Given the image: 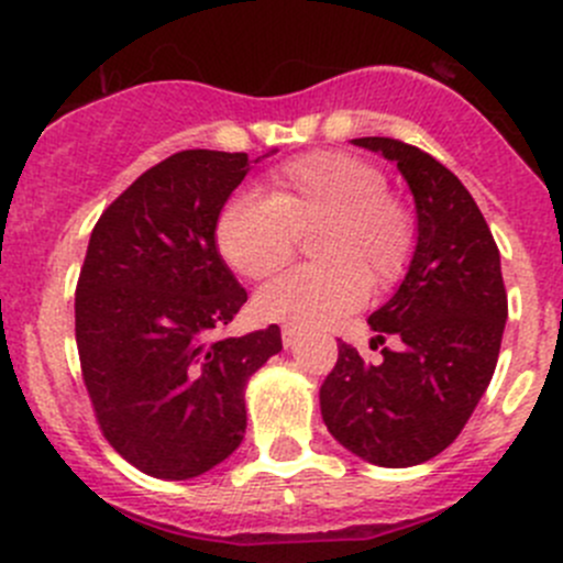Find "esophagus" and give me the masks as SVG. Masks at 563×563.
I'll return each instance as SVG.
<instances>
[{"label": "esophagus", "instance_id": "34e87169", "mask_svg": "<svg viewBox=\"0 0 563 563\" xmlns=\"http://www.w3.org/2000/svg\"><path fill=\"white\" fill-rule=\"evenodd\" d=\"M280 338H283V345H286V349H291V345H297L299 332H297V329H294V327H283Z\"/></svg>", "mask_w": 563, "mask_h": 563}]
</instances>
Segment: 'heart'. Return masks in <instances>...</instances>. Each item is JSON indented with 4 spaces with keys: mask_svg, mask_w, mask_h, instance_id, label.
<instances>
[{
    "mask_svg": "<svg viewBox=\"0 0 563 563\" xmlns=\"http://www.w3.org/2000/svg\"><path fill=\"white\" fill-rule=\"evenodd\" d=\"M318 222L313 255L321 261L261 288L253 308L264 321L334 327L362 308L367 280L389 288L411 266L413 212L387 192L382 168L349 152L294 157L269 174V192H234L220 209L214 242L231 269L266 280L294 258L299 231Z\"/></svg>",
    "mask_w": 563,
    "mask_h": 563,
    "instance_id": "heart-1",
    "label": "heart"
}]
</instances>
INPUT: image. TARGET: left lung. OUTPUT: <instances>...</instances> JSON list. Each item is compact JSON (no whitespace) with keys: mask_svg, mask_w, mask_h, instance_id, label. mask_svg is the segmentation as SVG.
Masks as SVG:
<instances>
[{"mask_svg":"<svg viewBox=\"0 0 563 563\" xmlns=\"http://www.w3.org/2000/svg\"><path fill=\"white\" fill-rule=\"evenodd\" d=\"M397 163L417 207V250L400 288L367 318L382 365L338 343L321 384L329 433L356 457L408 468L444 452L485 395L507 323L501 255L463 181L428 152L395 139H354Z\"/></svg>","mask_w":563,"mask_h":563,"instance_id":"8db88e82","label":"left lung"}]
</instances>
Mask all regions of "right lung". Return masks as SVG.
<instances>
[{
  "mask_svg": "<svg viewBox=\"0 0 563 563\" xmlns=\"http://www.w3.org/2000/svg\"><path fill=\"white\" fill-rule=\"evenodd\" d=\"M247 172L245 152H176L89 236L76 288L84 384L108 444L157 479L207 474L242 444L250 376L283 349L277 323L214 338L247 302L214 242Z\"/></svg>",
  "mask_w": 563,
  "mask_h": 563,
  "instance_id": "obj_1",
  "label": "right lung"
}]
</instances>
